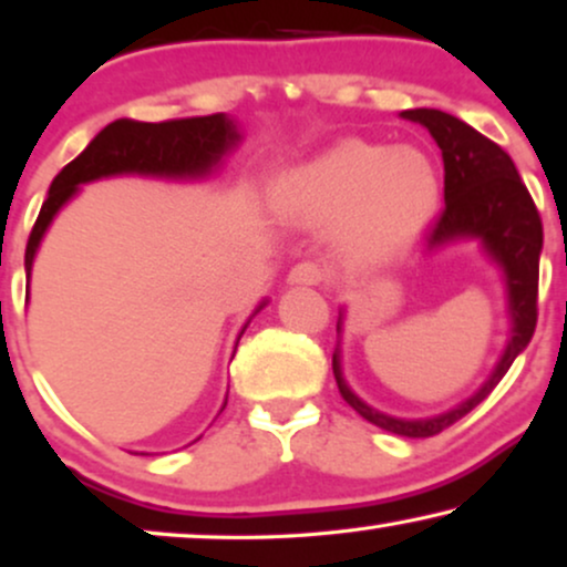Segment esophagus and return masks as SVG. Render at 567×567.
<instances>
[{
  "instance_id": "esophagus-1",
  "label": "esophagus",
  "mask_w": 567,
  "mask_h": 567,
  "mask_svg": "<svg viewBox=\"0 0 567 567\" xmlns=\"http://www.w3.org/2000/svg\"><path fill=\"white\" fill-rule=\"evenodd\" d=\"M323 267L316 265V261H300V265H295L290 272H287V282L290 285H320L323 282Z\"/></svg>"
}]
</instances>
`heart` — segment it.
I'll return each mask as SVG.
<instances>
[{"label":"heart","mask_w":567,"mask_h":567,"mask_svg":"<svg viewBox=\"0 0 567 567\" xmlns=\"http://www.w3.org/2000/svg\"><path fill=\"white\" fill-rule=\"evenodd\" d=\"M441 200V177L417 147L343 140L295 167L282 185V210L292 221H343L351 259L379 265L417 239Z\"/></svg>","instance_id":"obj_1"}]
</instances>
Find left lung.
I'll return each mask as SVG.
<instances>
[{
    "label": "left lung",
    "instance_id": "obj_1",
    "mask_svg": "<svg viewBox=\"0 0 567 567\" xmlns=\"http://www.w3.org/2000/svg\"><path fill=\"white\" fill-rule=\"evenodd\" d=\"M402 120L417 122L433 134L443 152L445 167V208L425 234L422 255L433 257L453 244L476 241L484 257L499 267L506 312H509V341L496 367L484 384L455 408L420 420L392 417L367 404L351 390L341 371V333L343 308L338 310V343L333 351V377L338 392L361 417L386 433L402 437H430L451 427L463 415L484 402L502 377L509 371L514 359L527 349L537 326V282L539 251H543V221L532 200L527 185L514 167L512 157L473 130L458 116L437 112V109H408Z\"/></svg>",
    "mask_w": 567,
    "mask_h": 567
}]
</instances>
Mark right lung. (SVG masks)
Instances as JSON below:
<instances>
[{"instance_id":"1","label":"right lung","mask_w":567,"mask_h":567,"mask_svg":"<svg viewBox=\"0 0 567 567\" xmlns=\"http://www.w3.org/2000/svg\"><path fill=\"white\" fill-rule=\"evenodd\" d=\"M239 126L226 114L193 116V120H173L159 124L116 120L104 126L89 142V147L73 163H68L55 175V181L50 183L48 198L42 203L38 221L32 226L28 249H24V272H28V280L32 275V261H35L42 236L50 229L58 210L73 196H79L81 185L112 175H152L167 177V181H200V177L214 175L224 165L226 155H231L239 147ZM265 306L267 300H261L247 323L241 326L239 336H236V346H239V338L247 331L251 318Z\"/></svg>"}]
</instances>
